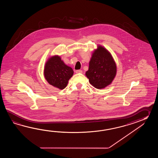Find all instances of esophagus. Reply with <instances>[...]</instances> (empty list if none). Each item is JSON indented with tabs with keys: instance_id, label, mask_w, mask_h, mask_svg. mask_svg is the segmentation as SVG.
Wrapping results in <instances>:
<instances>
[{
	"instance_id": "obj_1",
	"label": "esophagus",
	"mask_w": 158,
	"mask_h": 158,
	"mask_svg": "<svg viewBox=\"0 0 158 158\" xmlns=\"http://www.w3.org/2000/svg\"><path fill=\"white\" fill-rule=\"evenodd\" d=\"M76 73H82V71H81V70H76Z\"/></svg>"
}]
</instances>
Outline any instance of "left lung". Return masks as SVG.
<instances>
[{
    "mask_svg": "<svg viewBox=\"0 0 158 158\" xmlns=\"http://www.w3.org/2000/svg\"><path fill=\"white\" fill-rule=\"evenodd\" d=\"M116 74V65L108 51L98 46L89 62L86 76L90 84L98 89H102L112 83Z\"/></svg>",
    "mask_w": 158,
    "mask_h": 158,
    "instance_id": "left-lung-1",
    "label": "left lung"
}]
</instances>
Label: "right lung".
<instances>
[{"label":"right lung","mask_w":158,"mask_h":158,"mask_svg":"<svg viewBox=\"0 0 158 158\" xmlns=\"http://www.w3.org/2000/svg\"><path fill=\"white\" fill-rule=\"evenodd\" d=\"M73 72L72 68L65 65L57 55L50 57L44 69V76L47 82L60 90L67 86Z\"/></svg>","instance_id":"obj_1"}]
</instances>
